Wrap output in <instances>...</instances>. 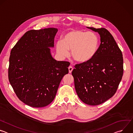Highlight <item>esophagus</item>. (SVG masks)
I'll use <instances>...</instances> for the list:
<instances>
[{
  "label": "esophagus",
  "instance_id": "1",
  "mask_svg": "<svg viewBox=\"0 0 133 133\" xmlns=\"http://www.w3.org/2000/svg\"><path fill=\"white\" fill-rule=\"evenodd\" d=\"M68 70H69V73H71L73 70V68L71 67V66H69L68 67Z\"/></svg>",
  "mask_w": 133,
  "mask_h": 133
}]
</instances>
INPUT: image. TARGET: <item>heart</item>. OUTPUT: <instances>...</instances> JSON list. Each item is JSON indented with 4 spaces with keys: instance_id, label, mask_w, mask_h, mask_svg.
I'll list each match as a JSON object with an SVG mask.
<instances>
[{
    "instance_id": "obj_1",
    "label": "heart",
    "mask_w": 133,
    "mask_h": 133,
    "mask_svg": "<svg viewBox=\"0 0 133 133\" xmlns=\"http://www.w3.org/2000/svg\"><path fill=\"white\" fill-rule=\"evenodd\" d=\"M99 47V39L92 32H85L79 30L68 31L62 41L56 43V50L63 57L69 55L71 50L72 58L77 62L85 63L90 61L96 55Z\"/></svg>"
}]
</instances>
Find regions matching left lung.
I'll list each match as a JSON object with an SVG mask.
<instances>
[{
	"mask_svg": "<svg viewBox=\"0 0 133 133\" xmlns=\"http://www.w3.org/2000/svg\"><path fill=\"white\" fill-rule=\"evenodd\" d=\"M87 28L99 34L100 46L90 61L76 65L71 74L80 99L95 106L114 95L123 77V58L114 38L106 29Z\"/></svg>",
	"mask_w": 133,
	"mask_h": 133,
	"instance_id": "1",
	"label": "left lung"
}]
</instances>
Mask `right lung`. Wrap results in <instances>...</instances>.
<instances>
[{
    "label": "right lung",
    "instance_id": "1",
    "mask_svg": "<svg viewBox=\"0 0 133 133\" xmlns=\"http://www.w3.org/2000/svg\"><path fill=\"white\" fill-rule=\"evenodd\" d=\"M57 28L27 31L10 52L9 81L18 98L32 107H43L54 99L70 63L51 55Z\"/></svg>",
    "mask_w": 133,
    "mask_h": 133
}]
</instances>
